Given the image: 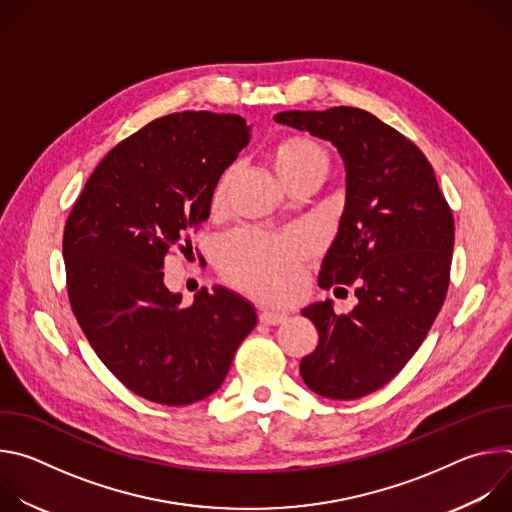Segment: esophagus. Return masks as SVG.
<instances>
[{
    "mask_svg": "<svg viewBox=\"0 0 512 512\" xmlns=\"http://www.w3.org/2000/svg\"><path fill=\"white\" fill-rule=\"evenodd\" d=\"M287 320L285 312H275V310H261L259 312V322L267 324V326H277L281 322Z\"/></svg>",
    "mask_w": 512,
    "mask_h": 512,
    "instance_id": "34e87169",
    "label": "esophagus"
}]
</instances>
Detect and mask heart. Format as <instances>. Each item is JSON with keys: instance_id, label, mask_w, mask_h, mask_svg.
<instances>
[{"instance_id": "heart-1", "label": "heart", "mask_w": 512, "mask_h": 512, "mask_svg": "<svg viewBox=\"0 0 512 512\" xmlns=\"http://www.w3.org/2000/svg\"><path fill=\"white\" fill-rule=\"evenodd\" d=\"M271 160L289 186L314 170H326L324 150L316 141L302 135H291L275 143ZM233 174V168H227L216 178L210 194L212 210H221L225 206ZM308 247L310 239L298 231L271 235L243 229L225 239L218 251V265L233 283L251 294L277 298L285 294L294 279V267Z\"/></svg>"}]
</instances>
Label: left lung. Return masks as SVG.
Instances as JSON below:
<instances>
[{"label":"left lung","instance_id":"1","mask_svg":"<svg viewBox=\"0 0 512 512\" xmlns=\"http://www.w3.org/2000/svg\"><path fill=\"white\" fill-rule=\"evenodd\" d=\"M277 123L328 139L346 168V202L318 285H352L358 304L302 310L318 346L300 362L304 383L328 399L387 385L425 340L450 285L454 216L423 152L369 111H283Z\"/></svg>","mask_w":512,"mask_h":512}]
</instances>
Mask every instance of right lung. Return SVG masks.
Returning <instances> with one entry per match:
<instances>
[{
	"instance_id": "right-lung-1",
	"label": "right lung",
	"mask_w": 512,
	"mask_h": 512,
	"mask_svg": "<svg viewBox=\"0 0 512 512\" xmlns=\"http://www.w3.org/2000/svg\"><path fill=\"white\" fill-rule=\"evenodd\" d=\"M249 137L233 113L160 117L101 160L66 218L72 312L105 367L148 401L180 407L212 395L257 326L255 308L221 285L182 306L162 271L172 249L190 247L186 233L208 218L216 178Z\"/></svg>"
}]
</instances>
